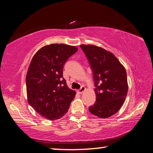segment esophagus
Segmentation results:
<instances>
[{
  "mask_svg": "<svg viewBox=\"0 0 153 153\" xmlns=\"http://www.w3.org/2000/svg\"><path fill=\"white\" fill-rule=\"evenodd\" d=\"M85 90H86V88H85L84 86H82L81 88H80L79 90H78V92L79 93V94H82L83 92H84Z\"/></svg>",
  "mask_w": 153,
  "mask_h": 153,
  "instance_id": "34e87169",
  "label": "esophagus"
}]
</instances>
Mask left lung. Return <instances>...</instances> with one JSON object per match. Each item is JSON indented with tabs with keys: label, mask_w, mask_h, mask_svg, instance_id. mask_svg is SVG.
Listing matches in <instances>:
<instances>
[{
	"label": "left lung",
	"mask_w": 153,
	"mask_h": 153,
	"mask_svg": "<svg viewBox=\"0 0 153 153\" xmlns=\"http://www.w3.org/2000/svg\"><path fill=\"white\" fill-rule=\"evenodd\" d=\"M92 67L96 88V102L89 111L100 118L117 113L125 101L128 90L125 67L117 58L99 46L82 45Z\"/></svg>",
	"instance_id": "8db88e82"
}]
</instances>
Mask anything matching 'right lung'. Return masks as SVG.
Listing matches in <instances>:
<instances>
[{
  "label": "right lung",
  "instance_id": "add662e5",
  "mask_svg": "<svg viewBox=\"0 0 153 153\" xmlns=\"http://www.w3.org/2000/svg\"><path fill=\"white\" fill-rule=\"evenodd\" d=\"M77 51L76 46L52 44L33 55L25 79L27 102L42 117L58 120L68 111L76 93L67 86L63 69Z\"/></svg>",
  "mask_w": 153,
  "mask_h": 153
}]
</instances>
